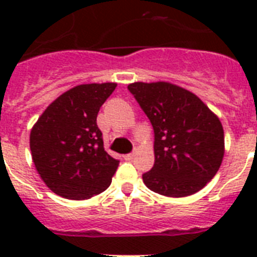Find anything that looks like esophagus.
I'll return each mask as SVG.
<instances>
[{
	"mask_svg": "<svg viewBox=\"0 0 257 257\" xmlns=\"http://www.w3.org/2000/svg\"><path fill=\"white\" fill-rule=\"evenodd\" d=\"M133 157H135V153H128V155H125L124 159L126 161H132L133 160Z\"/></svg>",
	"mask_w": 257,
	"mask_h": 257,
	"instance_id": "1",
	"label": "esophagus"
}]
</instances>
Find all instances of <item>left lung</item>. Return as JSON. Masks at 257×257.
Returning a JSON list of instances; mask_svg holds the SVG:
<instances>
[{
  "instance_id": "8db88e82",
  "label": "left lung",
  "mask_w": 257,
  "mask_h": 257,
  "mask_svg": "<svg viewBox=\"0 0 257 257\" xmlns=\"http://www.w3.org/2000/svg\"><path fill=\"white\" fill-rule=\"evenodd\" d=\"M128 89L155 132V164L143 175L145 185L168 197L199 192L224 157L217 116L196 94L169 82H135Z\"/></svg>"
}]
</instances>
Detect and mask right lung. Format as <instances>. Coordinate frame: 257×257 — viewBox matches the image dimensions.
<instances>
[{"mask_svg": "<svg viewBox=\"0 0 257 257\" xmlns=\"http://www.w3.org/2000/svg\"><path fill=\"white\" fill-rule=\"evenodd\" d=\"M116 86L114 82L74 86L56 98L34 124L32 159L56 195L90 199L112 183L120 161L105 152L97 114Z\"/></svg>", "mask_w": 257, "mask_h": 257, "instance_id": "right-lung-1", "label": "right lung"}]
</instances>
